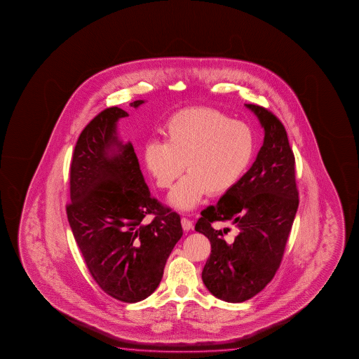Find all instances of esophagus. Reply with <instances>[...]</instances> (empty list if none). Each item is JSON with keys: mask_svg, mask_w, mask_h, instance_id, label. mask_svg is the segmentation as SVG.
Wrapping results in <instances>:
<instances>
[{"mask_svg": "<svg viewBox=\"0 0 359 359\" xmlns=\"http://www.w3.org/2000/svg\"><path fill=\"white\" fill-rule=\"evenodd\" d=\"M181 224H182L183 230H184V231H189V230H192V229H194V221H191L189 219H186V217H182V219H181Z\"/></svg>", "mask_w": 359, "mask_h": 359, "instance_id": "34e87169", "label": "esophagus"}]
</instances>
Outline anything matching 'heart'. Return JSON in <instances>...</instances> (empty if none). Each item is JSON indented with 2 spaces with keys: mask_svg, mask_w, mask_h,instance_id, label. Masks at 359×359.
<instances>
[{
  "mask_svg": "<svg viewBox=\"0 0 359 359\" xmlns=\"http://www.w3.org/2000/svg\"><path fill=\"white\" fill-rule=\"evenodd\" d=\"M255 152V134L249 124L231 121L219 110L189 108L178 111L165 126V142L151 140L144 147V163L159 189L172 187L170 203L192 210L207 192L222 195L248 170Z\"/></svg>",
  "mask_w": 359,
  "mask_h": 359,
  "instance_id": "heart-1",
  "label": "heart"
}]
</instances>
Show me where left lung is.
I'll list each match as a JSON object with an SVG mask.
<instances>
[{"instance_id": "8db88e82", "label": "left lung", "mask_w": 359, "mask_h": 359, "mask_svg": "<svg viewBox=\"0 0 359 359\" xmlns=\"http://www.w3.org/2000/svg\"><path fill=\"white\" fill-rule=\"evenodd\" d=\"M265 137L255 162L216 206L201 212L196 231L211 243V255L202 271L208 292L229 303L255 297L271 281L285 251L299 206L295 158L283 123L270 110L246 104ZM229 220L237 227L233 241L215 222Z\"/></svg>"}]
</instances>
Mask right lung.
<instances>
[{
	"label": "right lung",
	"instance_id": "obj_1",
	"mask_svg": "<svg viewBox=\"0 0 359 359\" xmlns=\"http://www.w3.org/2000/svg\"><path fill=\"white\" fill-rule=\"evenodd\" d=\"M143 100L130 107L138 108ZM118 107L100 111L80 133L70 165L67 219L93 279L111 298H148L182 237L181 217L151 196L130 142L118 138ZM147 214L155 219L146 224Z\"/></svg>",
	"mask_w": 359,
	"mask_h": 359
}]
</instances>
